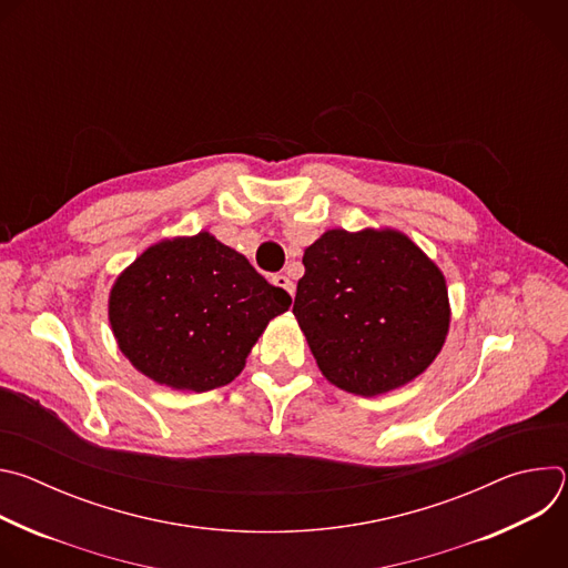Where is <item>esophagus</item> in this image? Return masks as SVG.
Listing matches in <instances>:
<instances>
[{
	"mask_svg": "<svg viewBox=\"0 0 568 568\" xmlns=\"http://www.w3.org/2000/svg\"><path fill=\"white\" fill-rule=\"evenodd\" d=\"M272 283H274L276 287L285 290L290 296H294V283L290 281V276H285V274H274V276H272Z\"/></svg>",
	"mask_w": 568,
	"mask_h": 568,
	"instance_id": "1",
	"label": "esophagus"
}]
</instances>
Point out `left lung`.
<instances>
[{
    "label": "left lung",
    "mask_w": 568,
    "mask_h": 568,
    "mask_svg": "<svg viewBox=\"0 0 568 568\" xmlns=\"http://www.w3.org/2000/svg\"><path fill=\"white\" fill-rule=\"evenodd\" d=\"M294 316L331 384L364 397L416 379L440 353L449 298L436 263L395 229H331L303 254Z\"/></svg>",
    "instance_id": "8db88e82"
}]
</instances>
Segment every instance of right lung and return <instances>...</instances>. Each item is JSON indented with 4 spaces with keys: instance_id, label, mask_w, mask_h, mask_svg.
<instances>
[{
    "instance_id": "add662e5",
    "label": "right lung",
    "mask_w": 568,
    "mask_h": 568,
    "mask_svg": "<svg viewBox=\"0 0 568 568\" xmlns=\"http://www.w3.org/2000/svg\"><path fill=\"white\" fill-rule=\"evenodd\" d=\"M250 261L209 231L148 247L110 292L121 353L156 384L204 393L229 384L267 323L290 307Z\"/></svg>"
}]
</instances>
